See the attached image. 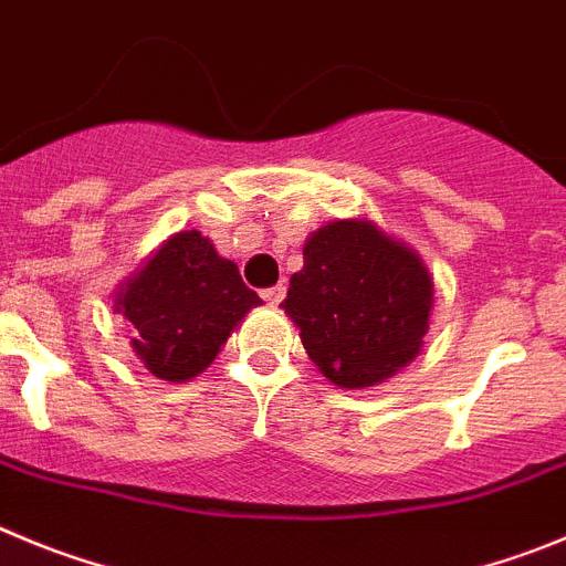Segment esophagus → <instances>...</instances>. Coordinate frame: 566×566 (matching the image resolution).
I'll list each match as a JSON object with an SVG mask.
<instances>
[{"label": "esophagus", "mask_w": 566, "mask_h": 566, "mask_svg": "<svg viewBox=\"0 0 566 566\" xmlns=\"http://www.w3.org/2000/svg\"><path fill=\"white\" fill-rule=\"evenodd\" d=\"M262 298H264V302H268V304H273V307H276V304L284 298V284H276V287L262 290Z\"/></svg>", "instance_id": "1"}]
</instances>
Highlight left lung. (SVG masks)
<instances>
[{
  "mask_svg": "<svg viewBox=\"0 0 566 566\" xmlns=\"http://www.w3.org/2000/svg\"><path fill=\"white\" fill-rule=\"evenodd\" d=\"M282 307L324 378L366 389L420 355L434 279L415 248L371 220H335L307 237Z\"/></svg>",
  "mask_w": 566,
  "mask_h": 566,
  "instance_id": "8db88e82",
  "label": "left lung"
}]
</instances>
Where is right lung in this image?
I'll return each mask as SVG.
<instances>
[{
  "mask_svg": "<svg viewBox=\"0 0 566 566\" xmlns=\"http://www.w3.org/2000/svg\"><path fill=\"white\" fill-rule=\"evenodd\" d=\"M262 298L239 268L200 231L171 233L115 290L126 338L140 364L160 380L186 384L211 366L222 344Z\"/></svg>",
  "mask_w": 566,
  "mask_h": 566,
  "instance_id": "add662e5",
  "label": "right lung"
}]
</instances>
